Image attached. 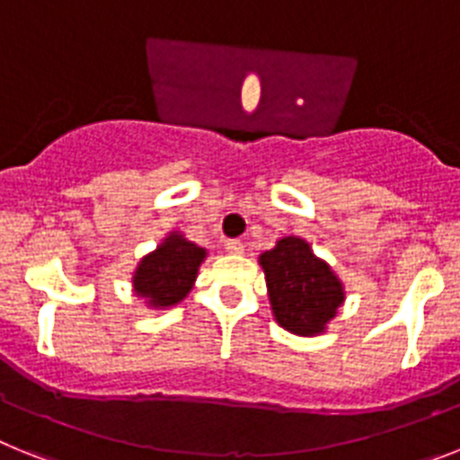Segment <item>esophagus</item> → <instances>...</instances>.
<instances>
[{"label": "esophagus", "instance_id": "1", "mask_svg": "<svg viewBox=\"0 0 460 460\" xmlns=\"http://www.w3.org/2000/svg\"><path fill=\"white\" fill-rule=\"evenodd\" d=\"M225 247H226V252H231V254H241L243 250H245V245H243V241H235V238H231V241H226Z\"/></svg>", "mask_w": 460, "mask_h": 460}]
</instances>
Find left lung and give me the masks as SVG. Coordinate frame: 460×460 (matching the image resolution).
Returning a JSON list of instances; mask_svg holds the SVG:
<instances>
[{
	"label": "left lung",
	"instance_id": "left-lung-1",
	"mask_svg": "<svg viewBox=\"0 0 460 460\" xmlns=\"http://www.w3.org/2000/svg\"><path fill=\"white\" fill-rule=\"evenodd\" d=\"M273 314L282 329L298 335L324 331L345 301L341 279L317 259L303 238L287 235L259 257Z\"/></svg>",
	"mask_w": 460,
	"mask_h": 460
}]
</instances>
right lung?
Instances as JSON below:
<instances>
[{
	"label": "right lung",
	"instance_id": "obj_1",
	"mask_svg": "<svg viewBox=\"0 0 460 460\" xmlns=\"http://www.w3.org/2000/svg\"><path fill=\"white\" fill-rule=\"evenodd\" d=\"M206 250L181 234H171L153 254H147L134 275V289L150 305L169 307L190 294Z\"/></svg>",
	"mask_w": 460,
	"mask_h": 460
}]
</instances>
